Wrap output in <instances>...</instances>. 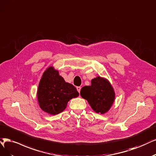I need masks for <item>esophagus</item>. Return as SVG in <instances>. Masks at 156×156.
<instances>
[{"label":"esophagus","instance_id":"34e87169","mask_svg":"<svg viewBox=\"0 0 156 156\" xmlns=\"http://www.w3.org/2000/svg\"><path fill=\"white\" fill-rule=\"evenodd\" d=\"M81 87H80V86H79V87H76V89H77V90L78 91V93H80V90H81Z\"/></svg>","mask_w":156,"mask_h":156}]
</instances>
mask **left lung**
<instances>
[{
    "label": "left lung",
    "mask_w": 156,
    "mask_h": 156,
    "mask_svg": "<svg viewBox=\"0 0 156 156\" xmlns=\"http://www.w3.org/2000/svg\"><path fill=\"white\" fill-rule=\"evenodd\" d=\"M80 95L87 100L97 113L105 114L111 107L115 98L114 89L107 80L98 76L91 80L90 86H84Z\"/></svg>",
    "instance_id": "1"
}]
</instances>
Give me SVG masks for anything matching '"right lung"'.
Listing matches in <instances>:
<instances>
[{
	"instance_id": "1",
	"label": "right lung",
	"mask_w": 156,
	"mask_h": 156,
	"mask_svg": "<svg viewBox=\"0 0 156 156\" xmlns=\"http://www.w3.org/2000/svg\"><path fill=\"white\" fill-rule=\"evenodd\" d=\"M79 96L74 85L65 82L53 67L47 69L40 80L37 98L44 111L56 115L65 110L68 101Z\"/></svg>"
}]
</instances>
